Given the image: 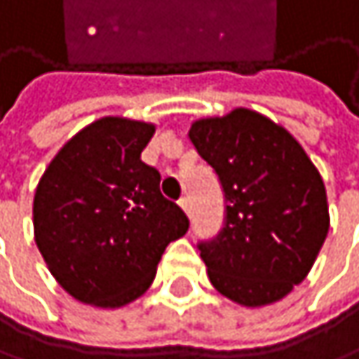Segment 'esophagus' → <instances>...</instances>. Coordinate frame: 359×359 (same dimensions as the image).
I'll return each instance as SVG.
<instances>
[{"label": "esophagus", "mask_w": 359, "mask_h": 359, "mask_svg": "<svg viewBox=\"0 0 359 359\" xmlns=\"http://www.w3.org/2000/svg\"><path fill=\"white\" fill-rule=\"evenodd\" d=\"M178 206H181L187 215H191V200L189 198H181L178 200Z\"/></svg>", "instance_id": "esophagus-1"}]
</instances>
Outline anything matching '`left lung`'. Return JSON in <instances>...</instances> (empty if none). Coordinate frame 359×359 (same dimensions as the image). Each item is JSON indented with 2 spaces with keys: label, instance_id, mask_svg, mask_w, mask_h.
I'll return each mask as SVG.
<instances>
[{
  "label": "left lung",
  "instance_id": "1",
  "mask_svg": "<svg viewBox=\"0 0 359 359\" xmlns=\"http://www.w3.org/2000/svg\"><path fill=\"white\" fill-rule=\"evenodd\" d=\"M189 138L217 172L227 204L221 233L198 244L212 286L244 307L284 299L328 236L318 168L288 130L244 107L194 121Z\"/></svg>",
  "mask_w": 359,
  "mask_h": 359
}]
</instances>
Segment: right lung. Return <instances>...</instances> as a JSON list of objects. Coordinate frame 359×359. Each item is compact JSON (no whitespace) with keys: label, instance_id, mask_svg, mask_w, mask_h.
Returning <instances> with one entry per match:
<instances>
[{"label":"right lung","instance_id":"right-lung-1","mask_svg":"<svg viewBox=\"0 0 359 359\" xmlns=\"http://www.w3.org/2000/svg\"><path fill=\"white\" fill-rule=\"evenodd\" d=\"M153 123L100 117L46 168L33 200L35 244L56 282L79 303L117 309L153 282L165 246L189 229L140 159Z\"/></svg>","mask_w":359,"mask_h":359}]
</instances>
